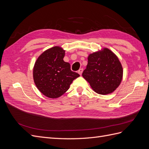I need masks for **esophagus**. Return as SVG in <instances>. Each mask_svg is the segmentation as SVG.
<instances>
[{
    "instance_id": "obj_1",
    "label": "esophagus",
    "mask_w": 149,
    "mask_h": 149,
    "mask_svg": "<svg viewBox=\"0 0 149 149\" xmlns=\"http://www.w3.org/2000/svg\"><path fill=\"white\" fill-rule=\"evenodd\" d=\"M83 68H81V69H79V70H78V73L79 74V75H81L82 73H83Z\"/></svg>"
}]
</instances>
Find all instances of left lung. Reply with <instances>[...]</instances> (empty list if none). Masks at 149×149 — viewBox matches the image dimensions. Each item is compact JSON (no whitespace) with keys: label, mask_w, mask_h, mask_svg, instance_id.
I'll list each match as a JSON object with an SVG mask.
<instances>
[{"label":"left lung","mask_w":149,"mask_h":149,"mask_svg":"<svg viewBox=\"0 0 149 149\" xmlns=\"http://www.w3.org/2000/svg\"><path fill=\"white\" fill-rule=\"evenodd\" d=\"M83 77L94 92L106 95L119 87L123 77V68L116 54L104 47L90 53Z\"/></svg>","instance_id":"8db88e82"}]
</instances>
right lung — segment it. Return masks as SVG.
I'll list each match as a JSON object with an SVG mask.
<instances>
[{
    "label": "right lung",
    "mask_w": 149,
    "mask_h": 149,
    "mask_svg": "<svg viewBox=\"0 0 149 149\" xmlns=\"http://www.w3.org/2000/svg\"><path fill=\"white\" fill-rule=\"evenodd\" d=\"M65 50L55 46L43 52L36 60L33 69L34 83L44 96L55 99L70 88L73 81L79 74L72 71L70 64L63 58Z\"/></svg>",
    "instance_id": "add662e5"
}]
</instances>
